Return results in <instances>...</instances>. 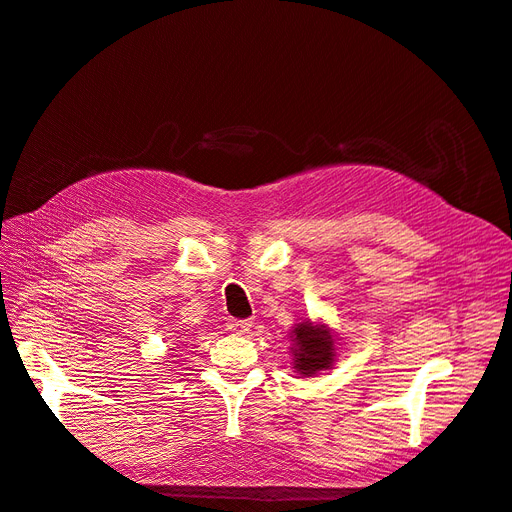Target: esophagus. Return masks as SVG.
Wrapping results in <instances>:
<instances>
[{
    "label": "esophagus",
    "instance_id": "1",
    "mask_svg": "<svg viewBox=\"0 0 512 512\" xmlns=\"http://www.w3.org/2000/svg\"><path fill=\"white\" fill-rule=\"evenodd\" d=\"M251 326H253L251 319H229L227 321V330L231 334H246Z\"/></svg>",
    "mask_w": 512,
    "mask_h": 512
}]
</instances>
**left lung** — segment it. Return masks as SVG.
Returning a JSON list of instances; mask_svg holds the SVG:
<instances>
[{"instance_id": "obj_1", "label": "left lung", "mask_w": 512, "mask_h": 512, "mask_svg": "<svg viewBox=\"0 0 512 512\" xmlns=\"http://www.w3.org/2000/svg\"><path fill=\"white\" fill-rule=\"evenodd\" d=\"M294 332L298 347L294 349V369L302 375H313L317 371L328 369L334 358V341L330 332L324 326H311L309 321H304Z\"/></svg>"}]
</instances>
